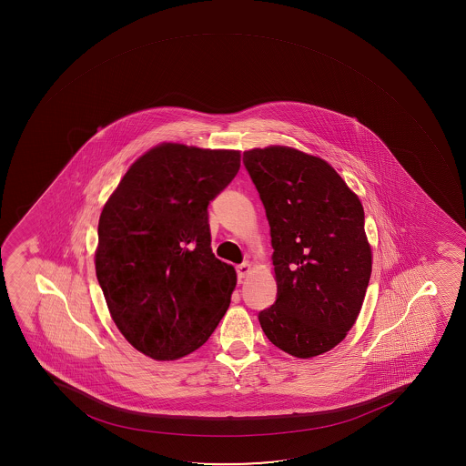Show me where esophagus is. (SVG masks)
<instances>
[{
	"instance_id": "34e87169",
	"label": "esophagus",
	"mask_w": 466,
	"mask_h": 466,
	"mask_svg": "<svg viewBox=\"0 0 466 466\" xmlns=\"http://www.w3.org/2000/svg\"><path fill=\"white\" fill-rule=\"evenodd\" d=\"M250 270H252V264H250V262H242V264H239V266L236 268V272H238V279H246Z\"/></svg>"
}]
</instances>
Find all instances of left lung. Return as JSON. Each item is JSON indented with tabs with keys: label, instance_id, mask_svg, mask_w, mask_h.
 Instances as JSON below:
<instances>
[{
	"label": "left lung",
	"instance_id": "1",
	"mask_svg": "<svg viewBox=\"0 0 466 466\" xmlns=\"http://www.w3.org/2000/svg\"><path fill=\"white\" fill-rule=\"evenodd\" d=\"M266 209L277 299L258 314L268 340L316 358L347 338L371 275L364 207L320 157L289 146L244 152Z\"/></svg>",
	"mask_w": 466,
	"mask_h": 466
}]
</instances>
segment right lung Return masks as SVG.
<instances>
[{"label":"right lung","instance_id":"add662e5","mask_svg":"<svg viewBox=\"0 0 466 466\" xmlns=\"http://www.w3.org/2000/svg\"><path fill=\"white\" fill-rule=\"evenodd\" d=\"M239 167V150L161 143L132 163L104 205L97 281L139 353L185 358L228 309L236 270L213 255L207 208Z\"/></svg>","mask_w":466,"mask_h":466}]
</instances>
